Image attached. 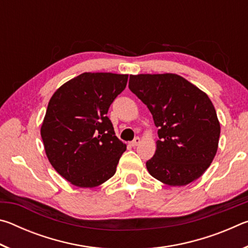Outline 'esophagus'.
<instances>
[{
    "instance_id": "obj_1",
    "label": "esophagus",
    "mask_w": 248,
    "mask_h": 248,
    "mask_svg": "<svg viewBox=\"0 0 248 248\" xmlns=\"http://www.w3.org/2000/svg\"><path fill=\"white\" fill-rule=\"evenodd\" d=\"M140 142H141V139H140L139 137H137V138H134V140L131 142V145L132 146H137V145L140 144Z\"/></svg>"
}]
</instances>
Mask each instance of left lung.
<instances>
[{
  "label": "left lung",
  "instance_id": "obj_1",
  "mask_svg": "<svg viewBox=\"0 0 248 248\" xmlns=\"http://www.w3.org/2000/svg\"><path fill=\"white\" fill-rule=\"evenodd\" d=\"M129 89L153 116L158 128L151 176L169 186H186L215 158L221 127L208 95L174 73L130 75Z\"/></svg>",
  "mask_w": 248,
  "mask_h": 248
}]
</instances>
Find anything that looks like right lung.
<instances>
[{
    "label": "right lung",
    "mask_w": 248,
    "mask_h": 248,
    "mask_svg": "<svg viewBox=\"0 0 248 248\" xmlns=\"http://www.w3.org/2000/svg\"><path fill=\"white\" fill-rule=\"evenodd\" d=\"M128 74L85 72L54 92L40 134L50 164L70 184L94 188L116 173L127 149L107 117Z\"/></svg>",
    "instance_id": "right-lung-1"
}]
</instances>
